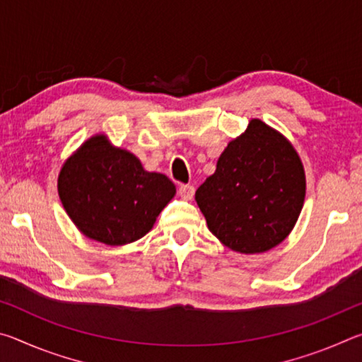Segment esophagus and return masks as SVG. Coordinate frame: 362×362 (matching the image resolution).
<instances>
[{
  "label": "esophagus",
  "mask_w": 362,
  "mask_h": 362,
  "mask_svg": "<svg viewBox=\"0 0 362 362\" xmlns=\"http://www.w3.org/2000/svg\"><path fill=\"white\" fill-rule=\"evenodd\" d=\"M179 194L182 196V199L189 201L194 196V187L193 185H180L179 187Z\"/></svg>",
  "instance_id": "esophagus-1"
}]
</instances>
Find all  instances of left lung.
<instances>
[{"mask_svg":"<svg viewBox=\"0 0 362 362\" xmlns=\"http://www.w3.org/2000/svg\"><path fill=\"white\" fill-rule=\"evenodd\" d=\"M305 170L283 134L252 119L196 189L207 226L226 247L260 254L283 243L305 201Z\"/></svg>","mask_w":362,"mask_h":362,"instance_id":"obj_1","label":"left lung"}]
</instances>
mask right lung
Listing matches in <instances>:
<instances>
[{"mask_svg": "<svg viewBox=\"0 0 362 362\" xmlns=\"http://www.w3.org/2000/svg\"><path fill=\"white\" fill-rule=\"evenodd\" d=\"M57 189L71 222L89 240L122 246L148 233L175 194L164 174L146 173L131 151L97 134L60 169Z\"/></svg>", "mask_w": 362, "mask_h": 362, "instance_id": "obj_1", "label": "right lung"}]
</instances>
